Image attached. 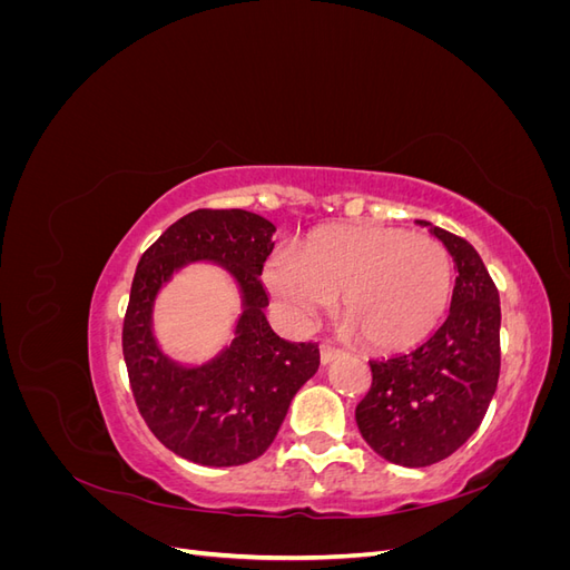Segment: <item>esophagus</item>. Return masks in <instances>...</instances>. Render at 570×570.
<instances>
[{"label": "esophagus", "instance_id": "34e87169", "mask_svg": "<svg viewBox=\"0 0 570 570\" xmlns=\"http://www.w3.org/2000/svg\"><path fill=\"white\" fill-rule=\"evenodd\" d=\"M337 356H342V350H337L335 344H331V342L321 344V361H323V364H331V361H335Z\"/></svg>", "mask_w": 570, "mask_h": 570}]
</instances>
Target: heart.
Returning <instances> with one entry per match:
<instances>
[{"label":"heart","mask_w":570,"mask_h":570,"mask_svg":"<svg viewBox=\"0 0 570 570\" xmlns=\"http://www.w3.org/2000/svg\"><path fill=\"white\" fill-rule=\"evenodd\" d=\"M266 285L283 312L312 323L340 295V314L371 347L409 350L435 331L454 287V264L433 235L358 223L275 252Z\"/></svg>","instance_id":"b5f03b06"}]
</instances>
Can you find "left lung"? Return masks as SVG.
<instances>
[{
    "mask_svg": "<svg viewBox=\"0 0 570 570\" xmlns=\"http://www.w3.org/2000/svg\"><path fill=\"white\" fill-rule=\"evenodd\" d=\"M419 223L454 258L450 316L419 350L371 361V390L356 406V425L371 450L409 469L452 456L475 433L502 368V308L480 254L463 237Z\"/></svg>",
    "mask_w": 570,
    "mask_h": 570,
    "instance_id": "left-lung-1",
    "label": "left lung"
}]
</instances>
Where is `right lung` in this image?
I'll use <instances>...</instances> for the list:
<instances>
[{
  "instance_id": "add662e5",
  "label": "right lung",
  "mask_w": 570,
  "mask_h": 570,
  "mask_svg": "<svg viewBox=\"0 0 570 570\" xmlns=\"http://www.w3.org/2000/svg\"><path fill=\"white\" fill-rule=\"evenodd\" d=\"M271 220L243 209H197L176 220L137 264L124 318V356L137 411L157 440L202 465H243L273 444L292 396L318 371L316 342H287L264 316ZM214 257L238 278L246 312L238 337L212 365L180 370L150 337V304L169 273Z\"/></svg>"
}]
</instances>
